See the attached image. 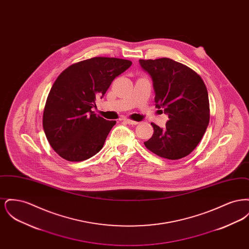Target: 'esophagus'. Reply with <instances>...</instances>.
Masks as SVG:
<instances>
[{
  "instance_id": "obj_1",
  "label": "esophagus",
  "mask_w": 249,
  "mask_h": 249,
  "mask_svg": "<svg viewBox=\"0 0 249 249\" xmlns=\"http://www.w3.org/2000/svg\"><path fill=\"white\" fill-rule=\"evenodd\" d=\"M124 122H126L127 124H130V125H137L138 122L137 121H134V120H131V119H124Z\"/></svg>"
}]
</instances>
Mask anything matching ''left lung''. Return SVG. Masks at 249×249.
Here are the masks:
<instances>
[{"instance_id":"obj_1","label":"left lung","mask_w":249,"mask_h":249,"mask_svg":"<svg viewBox=\"0 0 249 249\" xmlns=\"http://www.w3.org/2000/svg\"><path fill=\"white\" fill-rule=\"evenodd\" d=\"M139 62L152 78L156 107L162 109L169 119L164 129L151 123L154 133L143 143L161 158L182 159L195 149L209 124L207 89L196 71L174 59Z\"/></svg>"}]
</instances>
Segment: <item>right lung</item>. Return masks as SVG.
I'll list each match as a JSON object with an SVG mask.
<instances>
[{
	"label": "right lung",
	"mask_w": 249,
	"mask_h": 249,
	"mask_svg": "<svg viewBox=\"0 0 249 249\" xmlns=\"http://www.w3.org/2000/svg\"><path fill=\"white\" fill-rule=\"evenodd\" d=\"M131 61L95 57L71 64L53 84L43 114V128L51 147L62 159L82 161L104 146L115 120L97 117L95 100Z\"/></svg>",
	"instance_id": "1"
}]
</instances>
